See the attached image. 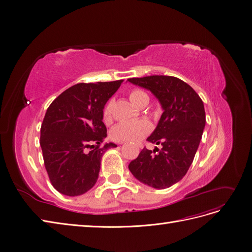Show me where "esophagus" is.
Wrapping results in <instances>:
<instances>
[{"label":"esophagus","mask_w":252,"mask_h":252,"mask_svg":"<svg viewBox=\"0 0 252 252\" xmlns=\"http://www.w3.org/2000/svg\"><path fill=\"white\" fill-rule=\"evenodd\" d=\"M124 143H126V142H124V141H121V142H118V144H124ZM140 147H142V145L140 144Z\"/></svg>","instance_id":"1"}]
</instances>
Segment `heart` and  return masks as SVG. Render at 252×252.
Masks as SVG:
<instances>
[{
  "mask_svg": "<svg viewBox=\"0 0 252 252\" xmlns=\"http://www.w3.org/2000/svg\"><path fill=\"white\" fill-rule=\"evenodd\" d=\"M129 100L135 105L140 106L144 102H149V96L143 90L135 89L129 93ZM112 105L113 101L110 99L105 104L102 110V118L104 123H109L112 118ZM151 130V126L147 121H137L121 123L116 125L110 131V137L113 141H128L136 142L146 135Z\"/></svg>",
  "mask_w": 252,
  "mask_h": 252,
  "instance_id": "1",
  "label": "heart"
}]
</instances>
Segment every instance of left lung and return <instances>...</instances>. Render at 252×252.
I'll return each mask as SVG.
<instances>
[{
	"label": "left lung",
	"mask_w": 252,
	"mask_h": 252,
	"mask_svg": "<svg viewBox=\"0 0 252 252\" xmlns=\"http://www.w3.org/2000/svg\"><path fill=\"white\" fill-rule=\"evenodd\" d=\"M127 81L151 91L163 109L155 130L147 138L162 148L153 152L143 148L128 169L145 185L168 188L183 179L193 162L205 126L203 102L192 87L175 76L150 75Z\"/></svg>",
	"instance_id": "1"
}]
</instances>
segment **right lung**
<instances>
[{
  "mask_svg": "<svg viewBox=\"0 0 252 252\" xmlns=\"http://www.w3.org/2000/svg\"><path fill=\"white\" fill-rule=\"evenodd\" d=\"M123 82L76 84L48 107L39 144L51 184L63 195L78 196L94 187L103 154L116 147L101 146L107 137L102 110Z\"/></svg>",
  "mask_w": 252,
  "mask_h": 252,
  "instance_id": "add662e5",
  "label": "right lung"
}]
</instances>
